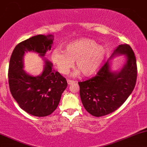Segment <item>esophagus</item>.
Listing matches in <instances>:
<instances>
[{
  "label": "esophagus",
  "instance_id": "1",
  "mask_svg": "<svg viewBox=\"0 0 147 147\" xmlns=\"http://www.w3.org/2000/svg\"><path fill=\"white\" fill-rule=\"evenodd\" d=\"M67 82H68V85H72V84H75V81L70 80V79H68V80H67Z\"/></svg>",
  "mask_w": 147,
  "mask_h": 147
}]
</instances>
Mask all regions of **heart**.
Returning a JSON list of instances; mask_svg holds the SVG:
<instances>
[{
    "mask_svg": "<svg viewBox=\"0 0 147 147\" xmlns=\"http://www.w3.org/2000/svg\"><path fill=\"white\" fill-rule=\"evenodd\" d=\"M106 56V50L95 40L81 38L69 42L63 47V51L55 50L51 53V60L57 70L63 75L68 74L75 61L74 72L78 75L82 72L84 77L95 75Z\"/></svg>",
    "mask_w": 147,
    "mask_h": 147,
    "instance_id": "obj_1",
    "label": "heart"
}]
</instances>
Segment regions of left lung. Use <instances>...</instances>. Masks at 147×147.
<instances>
[{
    "label": "left lung",
    "mask_w": 147,
    "mask_h": 147,
    "mask_svg": "<svg viewBox=\"0 0 147 147\" xmlns=\"http://www.w3.org/2000/svg\"><path fill=\"white\" fill-rule=\"evenodd\" d=\"M120 55H125V62L119 70L113 71L112 59ZM136 79L137 65L132 48L128 44L118 45L95 77L79 82L84 107L95 117L114 112L133 92Z\"/></svg>",
    "instance_id": "obj_1"
}]
</instances>
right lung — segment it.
<instances>
[{
	"instance_id": "obj_1",
	"label": "right lung",
	"mask_w": 147,
	"mask_h": 147,
	"mask_svg": "<svg viewBox=\"0 0 147 147\" xmlns=\"http://www.w3.org/2000/svg\"><path fill=\"white\" fill-rule=\"evenodd\" d=\"M53 41L52 34L30 37L15 47L9 60L8 77L11 95L23 111L36 117L52 113L68 86L65 79L53 70L52 63L45 57ZM28 51L37 53L45 61L39 76L30 75L23 69L24 56Z\"/></svg>"
}]
</instances>
